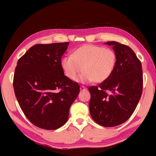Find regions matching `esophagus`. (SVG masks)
Listing matches in <instances>:
<instances>
[{
    "instance_id": "1",
    "label": "esophagus",
    "mask_w": 156,
    "mask_h": 156,
    "mask_svg": "<svg viewBox=\"0 0 156 156\" xmlns=\"http://www.w3.org/2000/svg\"><path fill=\"white\" fill-rule=\"evenodd\" d=\"M86 89H87V88L84 86H81L80 87V90L81 91H84V90H86Z\"/></svg>"
}]
</instances>
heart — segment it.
I'll use <instances>...</instances> for the list:
<instances>
[{
  "label": "heart",
  "mask_w": 156,
  "mask_h": 156,
  "mask_svg": "<svg viewBox=\"0 0 156 156\" xmlns=\"http://www.w3.org/2000/svg\"><path fill=\"white\" fill-rule=\"evenodd\" d=\"M117 55L114 50L104 47L85 44L62 58L60 65L65 75L71 80L78 76L76 81L89 83L94 81L103 82L112 76L116 68Z\"/></svg>",
  "instance_id": "heart-1"
}]
</instances>
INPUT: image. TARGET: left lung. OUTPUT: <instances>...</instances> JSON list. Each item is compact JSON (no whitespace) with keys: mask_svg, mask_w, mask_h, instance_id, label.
Here are the masks:
<instances>
[{"mask_svg":"<svg viewBox=\"0 0 156 156\" xmlns=\"http://www.w3.org/2000/svg\"><path fill=\"white\" fill-rule=\"evenodd\" d=\"M117 55L114 72L99 86L90 87L89 112L91 118L104 127L124 123L135 111L143 91L141 63L129 47L118 42L104 43Z\"/></svg>","mask_w":156,"mask_h":156,"instance_id":"8db88e82","label":"left lung"}]
</instances>
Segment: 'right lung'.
Segmentation results:
<instances>
[{"label": "right lung", "instance_id": "add662e5", "mask_svg": "<svg viewBox=\"0 0 156 156\" xmlns=\"http://www.w3.org/2000/svg\"><path fill=\"white\" fill-rule=\"evenodd\" d=\"M69 42L35 44L17 63L16 97L25 116L36 126L55 130L65 124L80 85L65 76L62 56Z\"/></svg>", "mask_w": 156, "mask_h": 156}]
</instances>
